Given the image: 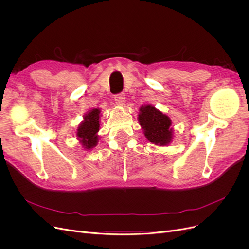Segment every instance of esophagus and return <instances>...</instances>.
<instances>
[{
	"label": "esophagus",
	"instance_id": "1",
	"mask_svg": "<svg viewBox=\"0 0 249 249\" xmlns=\"http://www.w3.org/2000/svg\"><path fill=\"white\" fill-rule=\"evenodd\" d=\"M114 99H115L116 104L120 105V106H122V105H123V104H124V102H125L124 94H118V95H116V96L114 97Z\"/></svg>",
	"mask_w": 249,
	"mask_h": 249
}]
</instances>
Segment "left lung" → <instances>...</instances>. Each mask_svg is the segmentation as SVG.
Returning <instances> with one entry per match:
<instances>
[{"label":"left lung","mask_w":249,"mask_h":249,"mask_svg":"<svg viewBox=\"0 0 249 249\" xmlns=\"http://www.w3.org/2000/svg\"><path fill=\"white\" fill-rule=\"evenodd\" d=\"M138 122L148 141L159 146H168L174 140L172 120L166 114L156 109L151 104L139 108Z\"/></svg>","instance_id":"left-lung-1"}]
</instances>
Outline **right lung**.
<instances>
[{"label": "right lung", "instance_id": "1", "mask_svg": "<svg viewBox=\"0 0 249 249\" xmlns=\"http://www.w3.org/2000/svg\"><path fill=\"white\" fill-rule=\"evenodd\" d=\"M101 117V109L93 108L83 116V121L77 126L75 132L77 140L86 151L91 150L98 144Z\"/></svg>", "mask_w": 249, "mask_h": 249}]
</instances>
